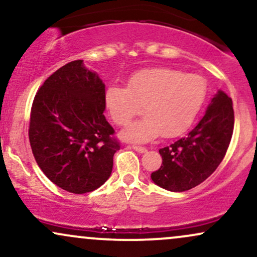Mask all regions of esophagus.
I'll return each instance as SVG.
<instances>
[{"label":"esophagus","mask_w":257,"mask_h":257,"mask_svg":"<svg viewBox=\"0 0 257 257\" xmlns=\"http://www.w3.org/2000/svg\"><path fill=\"white\" fill-rule=\"evenodd\" d=\"M132 147L135 150V151H138V152H140V153H145V152H147V149H146V147H144V146L132 145Z\"/></svg>","instance_id":"1"}]
</instances>
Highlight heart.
Returning <instances> with one entry per match:
<instances>
[{
	"label": "heart",
	"instance_id": "heart-1",
	"mask_svg": "<svg viewBox=\"0 0 257 257\" xmlns=\"http://www.w3.org/2000/svg\"><path fill=\"white\" fill-rule=\"evenodd\" d=\"M206 82L199 75L170 67L138 71L126 88L111 85L105 93V105L112 120L124 126L144 106L146 116L122 133L125 140L145 143L163 134L176 137L190 128L206 98Z\"/></svg>",
	"mask_w": 257,
	"mask_h": 257
}]
</instances>
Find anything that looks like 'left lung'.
Instances as JSON below:
<instances>
[{"label":"left lung","mask_w":257,"mask_h":257,"mask_svg":"<svg viewBox=\"0 0 257 257\" xmlns=\"http://www.w3.org/2000/svg\"><path fill=\"white\" fill-rule=\"evenodd\" d=\"M233 128L232 99L219 90L204 117L187 137L159 150L163 162L161 168L151 174L153 182L173 192H184L202 184L222 162Z\"/></svg>","instance_id":"left-lung-1"}]
</instances>
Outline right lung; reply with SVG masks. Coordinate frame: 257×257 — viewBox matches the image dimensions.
I'll return each instance as SVG.
<instances>
[{"instance_id": "obj_1", "label": "right lung", "mask_w": 257, "mask_h": 257, "mask_svg": "<svg viewBox=\"0 0 257 257\" xmlns=\"http://www.w3.org/2000/svg\"><path fill=\"white\" fill-rule=\"evenodd\" d=\"M104 110L105 84L83 60L61 66L35 95L32 153L44 175L67 192H91L110 178L120 143Z\"/></svg>"}]
</instances>
